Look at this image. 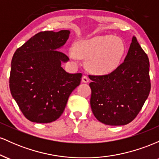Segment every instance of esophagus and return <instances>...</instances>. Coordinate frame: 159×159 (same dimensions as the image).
Here are the masks:
<instances>
[{
  "mask_svg": "<svg viewBox=\"0 0 159 159\" xmlns=\"http://www.w3.org/2000/svg\"><path fill=\"white\" fill-rule=\"evenodd\" d=\"M82 82H84V83H88L89 78L87 77V75H84L83 77H82Z\"/></svg>",
  "mask_w": 159,
  "mask_h": 159,
  "instance_id": "34e87169",
  "label": "esophagus"
}]
</instances>
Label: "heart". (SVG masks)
Instances as JSON below:
<instances>
[{"mask_svg":"<svg viewBox=\"0 0 159 159\" xmlns=\"http://www.w3.org/2000/svg\"><path fill=\"white\" fill-rule=\"evenodd\" d=\"M125 52L121 39L111 35L98 36L81 40L71 48L69 57L74 61L87 59V66L96 74H109L119 66Z\"/></svg>","mask_w":159,"mask_h":159,"instance_id":"1","label":"heart"}]
</instances>
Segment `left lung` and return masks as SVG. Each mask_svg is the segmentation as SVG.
Returning <instances> with one entry per match:
<instances>
[{
  "mask_svg": "<svg viewBox=\"0 0 159 159\" xmlns=\"http://www.w3.org/2000/svg\"><path fill=\"white\" fill-rule=\"evenodd\" d=\"M89 78L95 117L105 125H126L136 117L148 98L149 58L133 36L123 63L110 74Z\"/></svg>",
  "mask_w": 159,
  "mask_h": 159,
  "instance_id": "1",
  "label": "left lung"
}]
</instances>
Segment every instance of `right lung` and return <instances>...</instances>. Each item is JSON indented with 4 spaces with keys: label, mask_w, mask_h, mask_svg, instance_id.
<instances>
[{
    "label": "right lung",
    "mask_w": 159,
    "mask_h": 159,
    "mask_svg": "<svg viewBox=\"0 0 159 159\" xmlns=\"http://www.w3.org/2000/svg\"><path fill=\"white\" fill-rule=\"evenodd\" d=\"M69 34L68 30L38 33L14 53L10 92L30 121H55L63 114L70 94L81 83V73H68L61 66L69 57L58 50L66 43Z\"/></svg>",
    "instance_id": "obj_1"
}]
</instances>
